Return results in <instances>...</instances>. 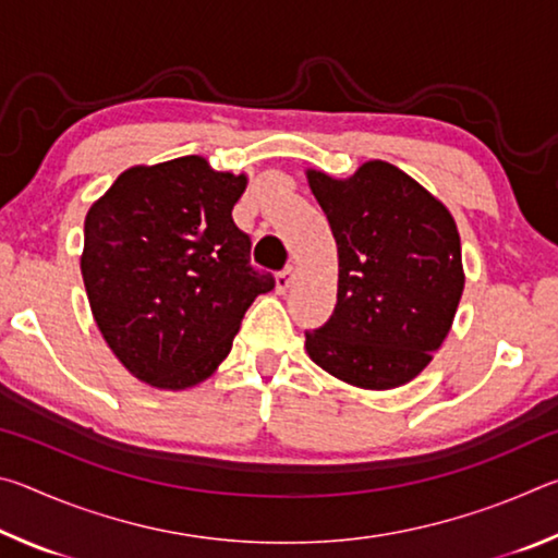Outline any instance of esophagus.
Segmentation results:
<instances>
[{
    "label": "esophagus",
    "mask_w": 558,
    "mask_h": 558,
    "mask_svg": "<svg viewBox=\"0 0 558 558\" xmlns=\"http://www.w3.org/2000/svg\"><path fill=\"white\" fill-rule=\"evenodd\" d=\"M290 282H292V268L288 266L286 270H280L278 276H276V290L278 292H286L290 288Z\"/></svg>",
    "instance_id": "34e87169"
}]
</instances>
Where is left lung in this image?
<instances>
[{"label":"left lung","mask_w":558,"mask_h":558,"mask_svg":"<svg viewBox=\"0 0 558 558\" xmlns=\"http://www.w3.org/2000/svg\"><path fill=\"white\" fill-rule=\"evenodd\" d=\"M339 253L337 305L307 329L310 359L362 389L411 381L450 332L465 286L450 211L399 167L366 162L349 179L310 169Z\"/></svg>","instance_id":"obj_1"}]
</instances>
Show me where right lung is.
<instances>
[{"label":"right lung","mask_w":558,"mask_h":558,"mask_svg":"<svg viewBox=\"0 0 558 558\" xmlns=\"http://www.w3.org/2000/svg\"><path fill=\"white\" fill-rule=\"evenodd\" d=\"M245 177L189 155L122 172L86 216L81 272L100 335L157 389L211 376L251 302L276 278L233 223Z\"/></svg>","instance_id":"right-lung-1"}]
</instances>
